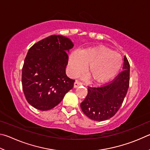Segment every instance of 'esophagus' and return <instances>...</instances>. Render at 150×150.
I'll use <instances>...</instances> for the list:
<instances>
[{
	"label": "esophagus",
	"instance_id": "1",
	"mask_svg": "<svg viewBox=\"0 0 150 150\" xmlns=\"http://www.w3.org/2000/svg\"><path fill=\"white\" fill-rule=\"evenodd\" d=\"M81 85H82V83L80 82L79 81L76 80V82H74V88H76L78 87V86H81Z\"/></svg>",
	"mask_w": 150,
	"mask_h": 150
}]
</instances>
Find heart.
<instances>
[{
	"label": "heart",
	"mask_w": 150,
	"mask_h": 150,
	"mask_svg": "<svg viewBox=\"0 0 150 150\" xmlns=\"http://www.w3.org/2000/svg\"><path fill=\"white\" fill-rule=\"evenodd\" d=\"M122 64L121 56L104 46L89 47L79 52L73 51L68 60L70 76L79 74L88 64L86 74L96 82H105L113 78L119 72Z\"/></svg>",
	"instance_id": "obj_1"
}]
</instances>
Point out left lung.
<instances>
[{"label": "left lung", "mask_w": 150, "mask_h": 150, "mask_svg": "<svg viewBox=\"0 0 150 150\" xmlns=\"http://www.w3.org/2000/svg\"><path fill=\"white\" fill-rule=\"evenodd\" d=\"M123 71L109 84L101 87H88V95L80 104L86 116L96 121L109 119L117 113L129 87L130 64L124 57Z\"/></svg>", "instance_id": "obj_1"}]
</instances>
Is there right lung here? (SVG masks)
<instances>
[{
  "instance_id": "1",
  "label": "right lung",
  "mask_w": 150,
  "mask_h": 150,
  "mask_svg": "<svg viewBox=\"0 0 150 150\" xmlns=\"http://www.w3.org/2000/svg\"><path fill=\"white\" fill-rule=\"evenodd\" d=\"M74 44L68 38L53 35L39 41L29 49L23 63L22 83L26 100L41 111L61 102L74 86L66 74L68 54Z\"/></svg>"
}]
</instances>
